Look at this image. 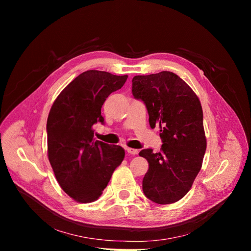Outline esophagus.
<instances>
[{
    "mask_svg": "<svg viewBox=\"0 0 251 251\" xmlns=\"http://www.w3.org/2000/svg\"><path fill=\"white\" fill-rule=\"evenodd\" d=\"M126 150L127 151V154H130V155H137L138 154V150L131 149V148H126Z\"/></svg>",
    "mask_w": 251,
    "mask_h": 251,
    "instance_id": "34e87169",
    "label": "esophagus"
}]
</instances>
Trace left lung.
Returning a JSON list of instances; mask_svg holds the SVG:
<instances>
[{
    "label": "left lung",
    "mask_w": 251,
    "mask_h": 251,
    "mask_svg": "<svg viewBox=\"0 0 251 251\" xmlns=\"http://www.w3.org/2000/svg\"><path fill=\"white\" fill-rule=\"evenodd\" d=\"M132 92L148 109L151 128L160 127V151L142 150L149 170L143 193L158 204H172L188 193L206 151L203 111L198 96L177 74L162 71L133 77Z\"/></svg>",
    "instance_id": "8db88e82"
}]
</instances>
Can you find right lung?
<instances>
[{
  "label": "right lung",
  "mask_w": 251,
  "mask_h": 251,
  "mask_svg": "<svg viewBox=\"0 0 251 251\" xmlns=\"http://www.w3.org/2000/svg\"><path fill=\"white\" fill-rule=\"evenodd\" d=\"M127 75L88 70L53 102L47 119L48 159L63 191L79 203L96 201L125 158V150L95 140L93 126L103 124L101 107Z\"/></svg>",
  "instance_id": "right-lung-1"
}]
</instances>
